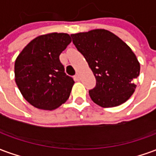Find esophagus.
<instances>
[{
	"instance_id": "1",
	"label": "esophagus",
	"mask_w": 156,
	"mask_h": 156,
	"mask_svg": "<svg viewBox=\"0 0 156 156\" xmlns=\"http://www.w3.org/2000/svg\"><path fill=\"white\" fill-rule=\"evenodd\" d=\"M74 78L76 80H79V79H80V74H79V73H77V74L74 76Z\"/></svg>"
}]
</instances>
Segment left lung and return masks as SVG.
I'll return each mask as SVG.
<instances>
[{"label":"left lung","mask_w":156,"mask_h":156,"mask_svg":"<svg viewBox=\"0 0 156 156\" xmlns=\"http://www.w3.org/2000/svg\"><path fill=\"white\" fill-rule=\"evenodd\" d=\"M73 42L96 78L89 96L96 105L111 108L124 104L134 94L140 65L131 48L105 29L71 34Z\"/></svg>","instance_id":"obj_1"}]
</instances>
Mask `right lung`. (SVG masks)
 Listing matches in <instances>:
<instances>
[{"label": "right lung", "mask_w": 156, "mask_h": 156, "mask_svg": "<svg viewBox=\"0 0 156 156\" xmlns=\"http://www.w3.org/2000/svg\"><path fill=\"white\" fill-rule=\"evenodd\" d=\"M71 41L67 33L41 35L16 59V83L23 98L35 108L53 110L69 98L74 81L64 73L59 56Z\"/></svg>", "instance_id": "obj_1"}]
</instances>
